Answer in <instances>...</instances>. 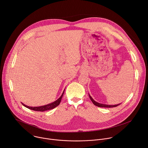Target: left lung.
<instances>
[{
  "instance_id": "left-lung-1",
  "label": "left lung",
  "mask_w": 148,
  "mask_h": 148,
  "mask_svg": "<svg viewBox=\"0 0 148 148\" xmlns=\"http://www.w3.org/2000/svg\"><path fill=\"white\" fill-rule=\"evenodd\" d=\"M88 96H89V97L91 100V101L93 102V103L97 106V107H107V108H110V107H116L118 106H119L120 104H121V103H120V104H115V105H109V104H102V103H99L97 101H96L95 100H94V99L90 96V95L88 94Z\"/></svg>"
}]
</instances>
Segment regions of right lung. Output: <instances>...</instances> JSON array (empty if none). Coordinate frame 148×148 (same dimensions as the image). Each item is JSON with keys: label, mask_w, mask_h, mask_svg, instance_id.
<instances>
[{"label": "right lung", "mask_w": 148, "mask_h": 148, "mask_svg": "<svg viewBox=\"0 0 148 148\" xmlns=\"http://www.w3.org/2000/svg\"><path fill=\"white\" fill-rule=\"evenodd\" d=\"M64 92H65V90H64V92H63L62 94L61 95V96H60V97L58 99H57L56 101H53V102H52L51 103H49L48 104H47V105H44V106H39V107H29V106H26L25 104H23V103H21V104L24 107H25L26 108H27L28 109H30V110H34V111H47V110H52V109L55 108L56 107H57L59 104H60L61 99H62V98L63 97Z\"/></svg>", "instance_id": "1"}]
</instances>
